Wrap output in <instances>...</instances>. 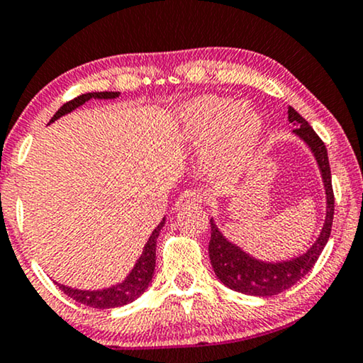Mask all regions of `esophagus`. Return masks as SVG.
Instances as JSON below:
<instances>
[{
    "mask_svg": "<svg viewBox=\"0 0 363 363\" xmlns=\"http://www.w3.org/2000/svg\"><path fill=\"white\" fill-rule=\"evenodd\" d=\"M204 201V194L199 191H184L181 196L177 197L176 201V209L181 211V209H186L187 206H192V204H201Z\"/></svg>",
    "mask_w": 363,
    "mask_h": 363,
    "instance_id": "34e87169",
    "label": "esophagus"
}]
</instances>
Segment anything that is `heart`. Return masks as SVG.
Masks as SVG:
<instances>
[{
  "label": "heart",
  "mask_w": 363,
  "mask_h": 363,
  "mask_svg": "<svg viewBox=\"0 0 363 363\" xmlns=\"http://www.w3.org/2000/svg\"><path fill=\"white\" fill-rule=\"evenodd\" d=\"M182 122L192 142H211L206 150V160L216 174L240 171L255 150L261 134V122L255 113L235 108V102L213 95L186 104L182 107Z\"/></svg>",
  "instance_id": "obj_1"
}]
</instances>
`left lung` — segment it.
I'll list each match as a JSON object with an SVG mask.
<instances>
[{"mask_svg":"<svg viewBox=\"0 0 363 363\" xmlns=\"http://www.w3.org/2000/svg\"><path fill=\"white\" fill-rule=\"evenodd\" d=\"M288 121L296 127L295 134L300 135L313 150L316 162H318L320 171H322L325 189H327V218H325L323 229L320 233L318 240L315 241V245L300 258L283 261V263H264V261L251 258L236 245L229 242L211 219L209 259L216 277L221 279L228 288L245 293V295L274 296L291 288L313 268L318 256L322 255L325 245H327L330 233H332L335 196L327 147H325L323 140L316 135L313 128L310 127V123L293 107L288 108Z\"/></svg>","mask_w":363,"mask_h":363,"instance_id":"1","label":"left lung"}]
</instances>
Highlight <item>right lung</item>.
<instances>
[{"label":"right lung","mask_w":363,"mask_h":363,"mask_svg":"<svg viewBox=\"0 0 363 363\" xmlns=\"http://www.w3.org/2000/svg\"><path fill=\"white\" fill-rule=\"evenodd\" d=\"M118 95H121L118 91H91V94L79 95V97L70 100V102L63 104L50 122L57 121L58 117L72 112L73 108L80 107L82 104H85L86 100L90 99H116ZM162 226H164V219L160 221L159 226L154 229V233L149 238L147 245L144 246V251H142L140 258L137 259L134 269H132V273L128 274L123 283L116 284V286L107 288V290H102V291L73 290V288L63 286V284H58V288L65 293V295L73 298V300L79 301L82 305L90 306V308L105 310V308H116V306L130 303V301H134L135 298H139L142 293L145 291V288L149 286L150 279H152V274L155 269V245H157V236Z\"/></svg>","instance_id":"add662e5"}]
</instances>
